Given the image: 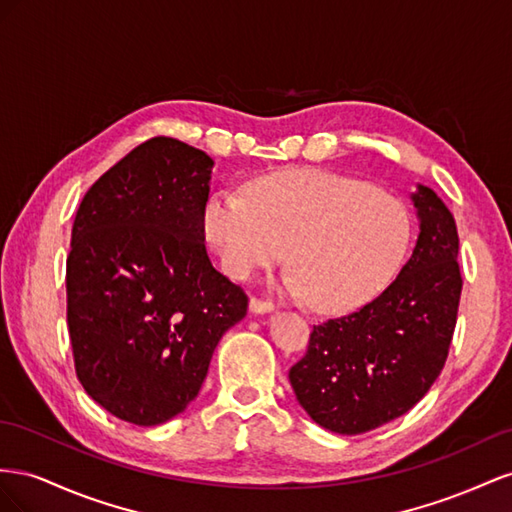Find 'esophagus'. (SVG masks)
I'll return each instance as SVG.
<instances>
[{
	"instance_id": "1",
	"label": "esophagus",
	"mask_w": 512,
	"mask_h": 512,
	"mask_svg": "<svg viewBox=\"0 0 512 512\" xmlns=\"http://www.w3.org/2000/svg\"><path fill=\"white\" fill-rule=\"evenodd\" d=\"M248 309H251V313H255V315H264V313L274 311V304L270 300L251 298V300H248Z\"/></svg>"
}]
</instances>
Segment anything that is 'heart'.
<instances>
[{
  "instance_id": "obj_1",
  "label": "heart",
  "mask_w": 512,
  "mask_h": 512,
  "mask_svg": "<svg viewBox=\"0 0 512 512\" xmlns=\"http://www.w3.org/2000/svg\"><path fill=\"white\" fill-rule=\"evenodd\" d=\"M203 233L233 279L285 261L287 291L321 313H347L373 300L397 274L412 221L399 199L319 169H285L214 193Z\"/></svg>"
}]
</instances>
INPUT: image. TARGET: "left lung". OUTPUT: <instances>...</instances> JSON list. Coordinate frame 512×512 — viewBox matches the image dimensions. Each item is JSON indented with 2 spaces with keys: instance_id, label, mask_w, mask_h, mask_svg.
Instances as JSON below:
<instances>
[{
  "instance_id": "1",
  "label": "left lung",
  "mask_w": 512,
  "mask_h": 512,
  "mask_svg": "<svg viewBox=\"0 0 512 512\" xmlns=\"http://www.w3.org/2000/svg\"><path fill=\"white\" fill-rule=\"evenodd\" d=\"M412 201L420 233L397 279L360 311L313 326L289 369L298 403L328 431L358 435L403 416L444 369L463 287L457 225L429 186Z\"/></svg>"
}]
</instances>
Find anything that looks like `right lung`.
Listing matches in <instances>:
<instances>
[{
  "mask_svg": "<svg viewBox=\"0 0 512 512\" xmlns=\"http://www.w3.org/2000/svg\"><path fill=\"white\" fill-rule=\"evenodd\" d=\"M214 160L154 137L92 184L66 259V317L81 386L120 420L186 410L248 298L214 270L203 208Z\"/></svg>",
  "mask_w": 512,
  "mask_h": 512,
  "instance_id": "obj_1",
  "label": "right lung"
}]
</instances>
